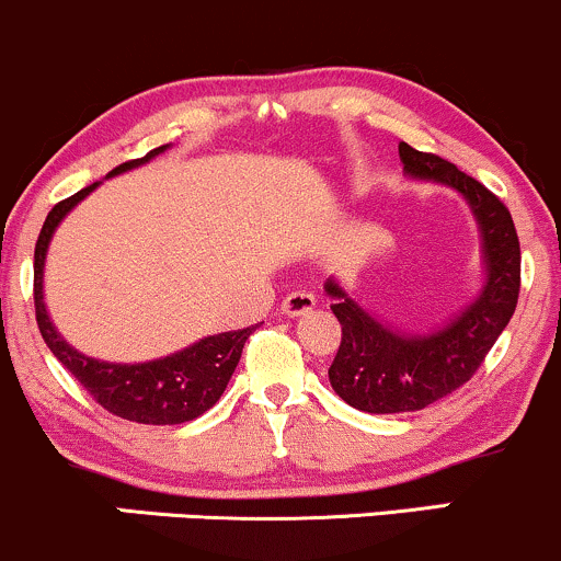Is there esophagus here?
I'll return each instance as SVG.
<instances>
[{
    "instance_id": "obj_1",
    "label": "esophagus",
    "mask_w": 561,
    "mask_h": 561,
    "mask_svg": "<svg viewBox=\"0 0 561 561\" xmlns=\"http://www.w3.org/2000/svg\"><path fill=\"white\" fill-rule=\"evenodd\" d=\"M313 308H317V295L306 293V289H295V293H289L287 298L282 300V313L289 319L306 317Z\"/></svg>"
}]
</instances>
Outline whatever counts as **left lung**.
Here are the masks:
<instances>
[{"label":"left lung","instance_id":"left-lung-1","mask_svg":"<svg viewBox=\"0 0 561 561\" xmlns=\"http://www.w3.org/2000/svg\"><path fill=\"white\" fill-rule=\"evenodd\" d=\"M403 173L433 182L467 199L480 231L482 287L446 324L430 332H403L371 317L334 276L324 282L332 313L343 327L330 366L332 390L366 414L420 411L467 382L506 330L519 298V240L506 205L448 160L398 145Z\"/></svg>","mask_w":561,"mask_h":561}]
</instances>
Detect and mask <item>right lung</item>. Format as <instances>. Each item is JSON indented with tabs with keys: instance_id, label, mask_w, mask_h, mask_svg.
<instances>
[{
	"instance_id": "add662e5",
	"label": "right lung",
	"mask_w": 561,
	"mask_h": 561,
	"mask_svg": "<svg viewBox=\"0 0 561 561\" xmlns=\"http://www.w3.org/2000/svg\"><path fill=\"white\" fill-rule=\"evenodd\" d=\"M169 150V145L156 147L145 158L128 160L118 169L107 173V179L118 176L139 165L150 163L160 152ZM100 182L83 186L81 192L70 195L62 203H57L49 210L47 221L38 231L36 250H34V306H36V324L42 332L44 343L55 353V358L87 388L89 396L94 398L102 409L121 420L139 422V424H184L197 420L199 414L214 405L221 392L227 390L237 364H240L244 340L253 334L255 327L237 332L208 334L197 340L190 347L171 353V356L156 358L145 364H113L89 358L76 351L62 340V334L55 330L53 319L47 313L44 302V261H47L49 242H53L55 229L76 205L81 203L89 192H94Z\"/></svg>"
}]
</instances>
